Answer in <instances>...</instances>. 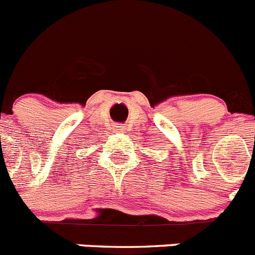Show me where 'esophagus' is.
Here are the masks:
<instances>
[{
    "mask_svg": "<svg viewBox=\"0 0 255 255\" xmlns=\"http://www.w3.org/2000/svg\"><path fill=\"white\" fill-rule=\"evenodd\" d=\"M116 129L117 130H125L126 129V126L125 125H117L116 126Z\"/></svg>",
    "mask_w": 255,
    "mask_h": 255,
    "instance_id": "1",
    "label": "esophagus"
}]
</instances>
